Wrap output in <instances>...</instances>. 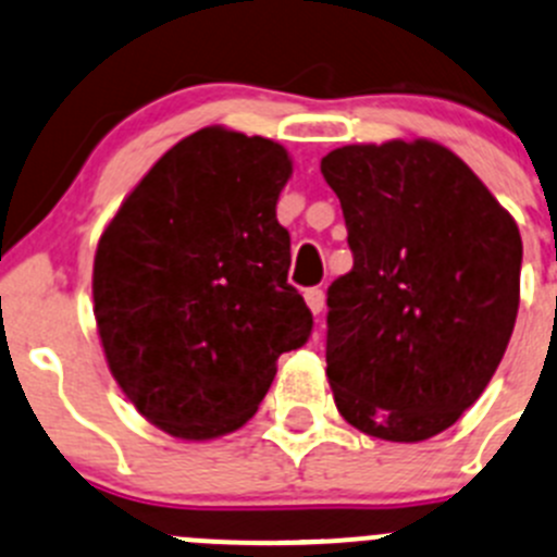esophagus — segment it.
<instances>
[{
  "label": "esophagus",
  "mask_w": 557,
  "mask_h": 557,
  "mask_svg": "<svg viewBox=\"0 0 557 557\" xmlns=\"http://www.w3.org/2000/svg\"><path fill=\"white\" fill-rule=\"evenodd\" d=\"M305 301H307V307H310L312 315H318V312L323 310V290L321 288L305 290Z\"/></svg>",
  "instance_id": "obj_1"
}]
</instances>
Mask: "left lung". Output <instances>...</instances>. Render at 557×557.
<instances>
[{"instance_id":"1","label":"left lung","mask_w":557,"mask_h":557,"mask_svg":"<svg viewBox=\"0 0 557 557\" xmlns=\"http://www.w3.org/2000/svg\"><path fill=\"white\" fill-rule=\"evenodd\" d=\"M321 174L354 252L326 299L334 403L372 438H433L482 397L504 359L520 307V228L428 138L339 147Z\"/></svg>"}]
</instances>
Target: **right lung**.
<instances>
[{"label": "right lung", "mask_w": 557, "mask_h": 557, "mask_svg": "<svg viewBox=\"0 0 557 557\" xmlns=\"http://www.w3.org/2000/svg\"><path fill=\"white\" fill-rule=\"evenodd\" d=\"M290 174L280 144L203 127L149 169L97 242L91 296L108 370L174 438L239 430L280 354L310 337L277 223Z\"/></svg>", "instance_id": "obj_1"}]
</instances>
